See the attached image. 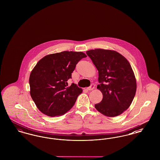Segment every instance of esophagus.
I'll list each match as a JSON object with an SVG mask.
<instances>
[{"label":"esophagus","instance_id":"34e87169","mask_svg":"<svg viewBox=\"0 0 160 160\" xmlns=\"http://www.w3.org/2000/svg\"><path fill=\"white\" fill-rule=\"evenodd\" d=\"M94 89H95V84H92L90 87L86 89H87L88 91H92V90H93Z\"/></svg>","mask_w":160,"mask_h":160}]
</instances>
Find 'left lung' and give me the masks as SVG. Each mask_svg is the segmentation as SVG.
<instances>
[{
    "mask_svg": "<svg viewBox=\"0 0 160 160\" xmlns=\"http://www.w3.org/2000/svg\"><path fill=\"white\" fill-rule=\"evenodd\" d=\"M98 71L97 89L102 99L95 108L107 117L118 116L127 110L136 95L137 83L134 71L121 54L97 48L86 52Z\"/></svg>",
    "mask_w": 160,
    "mask_h": 160,
    "instance_id": "8db88e82",
    "label": "left lung"
}]
</instances>
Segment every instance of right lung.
Returning a JSON list of instances; mask_svg holds the SVG:
<instances>
[{
	"instance_id": "right-lung-1",
	"label": "right lung",
	"mask_w": 160,
	"mask_h": 160,
	"mask_svg": "<svg viewBox=\"0 0 160 160\" xmlns=\"http://www.w3.org/2000/svg\"><path fill=\"white\" fill-rule=\"evenodd\" d=\"M87 57L83 52L65 51L48 54L38 61L29 77L30 94L39 110L54 117L65 114L74 105L82 88L68 86L77 63Z\"/></svg>"
}]
</instances>
